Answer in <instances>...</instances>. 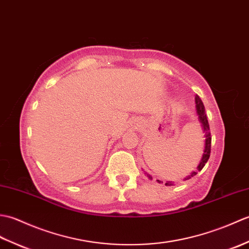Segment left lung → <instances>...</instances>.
<instances>
[{
    "label": "left lung",
    "instance_id": "1",
    "mask_svg": "<svg viewBox=\"0 0 249 249\" xmlns=\"http://www.w3.org/2000/svg\"><path fill=\"white\" fill-rule=\"evenodd\" d=\"M195 102H196V108H197V113L199 115V121L200 123L202 124V128H203V133L205 136V147H204V153H203V156H202V160H201L199 166L197 167L198 171L202 170V168L205 166L206 161L209 160L210 158V154H211V141H212V137H211V131H210V125H209V122H208V118H206V114H205V109H204V105L202 103V100L198 96V95H196L195 97ZM198 171H194L190 176H188L187 178H185V179H189L192 178L193 177H195L196 174L198 173ZM147 177L149 178H152L151 176L147 174ZM158 182H160V179H157ZM167 186H172L173 183L172 182H167L166 183Z\"/></svg>",
    "mask_w": 249,
    "mask_h": 249
}]
</instances>
